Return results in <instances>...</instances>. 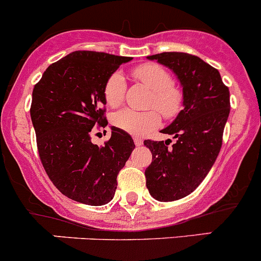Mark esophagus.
<instances>
[{"mask_svg":"<svg viewBox=\"0 0 261 261\" xmlns=\"http://www.w3.org/2000/svg\"><path fill=\"white\" fill-rule=\"evenodd\" d=\"M142 140H141V138H135V145L136 146H141L142 145Z\"/></svg>","mask_w":261,"mask_h":261,"instance_id":"34e87169","label":"esophagus"}]
</instances>
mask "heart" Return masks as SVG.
<instances>
[{
  "instance_id": "heart-1",
  "label": "heart",
  "mask_w": 261,
  "mask_h": 261,
  "mask_svg": "<svg viewBox=\"0 0 261 261\" xmlns=\"http://www.w3.org/2000/svg\"><path fill=\"white\" fill-rule=\"evenodd\" d=\"M132 76L152 91L148 108L156 109L166 120L177 118L185 105L182 88L173 83L170 73L159 64H141L132 69ZM126 81L120 71H114L103 87L106 102L118 108L125 98ZM156 110L137 111L123 109L113 115V124L116 128L132 136H145L160 125L161 118Z\"/></svg>"
}]
</instances>
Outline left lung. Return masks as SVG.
<instances>
[{"instance_id":"obj_1","label":"left lung","mask_w":261,"mask_h":261,"mask_svg":"<svg viewBox=\"0 0 261 261\" xmlns=\"http://www.w3.org/2000/svg\"><path fill=\"white\" fill-rule=\"evenodd\" d=\"M168 66L183 87L185 109L161 132L175 141L146 140L152 163L146 168V186L155 200L168 202L192 193L214 165L229 115V89L219 71L195 55L163 52L147 56Z\"/></svg>"}]
</instances>
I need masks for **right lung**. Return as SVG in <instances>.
<instances>
[{
    "label": "right lung",
    "mask_w": 261,
    "mask_h": 261,
    "mask_svg": "<svg viewBox=\"0 0 261 261\" xmlns=\"http://www.w3.org/2000/svg\"><path fill=\"white\" fill-rule=\"evenodd\" d=\"M130 60L105 52H71L51 64L33 88L31 118L39 159L55 187L76 202H110L118 173L136 147L116 126L101 147L91 141L96 129L108 125L106 81Z\"/></svg>",
    "instance_id": "right-lung-1"
}]
</instances>
